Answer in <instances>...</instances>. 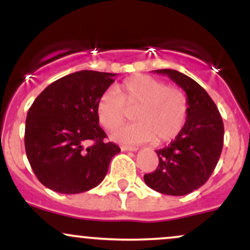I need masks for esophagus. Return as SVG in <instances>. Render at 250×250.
I'll return each instance as SVG.
<instances>
[{
  "mask_svg": "<svg viewBox=\"0 0 250 250\" xmlns=\"http://www.w3.org/2000/svg\"><path fill=\"white\" fill-rule=\"evenodd\" d=\"M121 149L123 151H136L137 148L136 147H129V146H122Z\"/></svg>",
  "mask_w": 250,
  "mask_h": 250,
  "instance_id": "esophagus-1",
  "label": "esophagus"
}]
</instances>
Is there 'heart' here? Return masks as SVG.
Wrapping results in <instances>:
<instances>
[{"label":"heart","instance_id":"1","mask_svg":"<svg viewBox=\"0 0 250 250\" xmlns=\"http://www.w3.org/2000/svg\"><path fill=\"white\" fill-rule=\"evenodd\" d=\"M135 107L137 121L115 131L116 141L169 142L181 133L188 116V99L182 89L143 74L128 77L115 90L104 91L97 100L96 115L107 130H115L127 117V108Z\"/></svg>","mask_w":250,"mask_h":250}]
</instances>
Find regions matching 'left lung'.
<instances>
[{
  "label": "left lung",
  "instance_id": "1",
  "mask_svg": "<svg viewBox=\"0 0 250 250\" xmlns=\"http://www.w3.org/2000/svg\"><path fill=\"white\" fill-rule=\"evenodd\" d=\"M154 71L186 91L188 116L174 141L156 150V170L143 179L159 193L182 196L199 189L213 174L223 147V121L211 97L193 79L174 69Z\"/></svg>",
  "mask_w": 250,
  "mask_h": 250
}]
</instances>
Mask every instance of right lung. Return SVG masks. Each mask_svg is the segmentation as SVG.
<instances>
[{
	"instance_id": "add662e5",
	"label": "right lung",
	"mask_w": 250,
	"mask_h": 250,
	"mask_svg": "<svg viewBox=\"0 0 250 250\" xmlns=\"http://www.w3.org/2000/svg\"><path fill=\"white\" fill-rule=\"evenodd\" d=\"M116 74L81 70L63 76L36 97L25 120L28 161L40 182L61 194L90 190L121 151L100 127L96 103ZM91 143L90 146H88Z\"/></svg>"
}]
</instances>
